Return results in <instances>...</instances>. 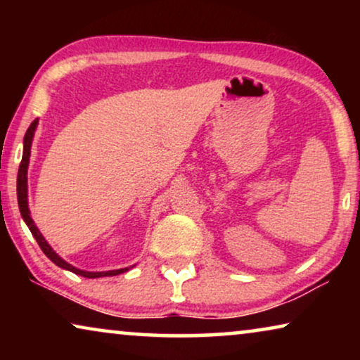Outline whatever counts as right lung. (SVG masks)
Returning <instances> with one entry per match:
<instances>
[{"instance_id":"1","label":"right lung","mask_w":360,"mask_h":360,"mask_svg":"<svg viewBox=\"0 0 360 360\" xmlns=\"http://www.w3.org/2000/svg\"><path fill=\"white\" fill-rule=\"evenodd\" d=\"M39 124V120H34L31 122V126L27 127L26 136H24V149H22V160L21 165H19V172H18V205H19V211H21V216L24 219V223L27 224L29 231H31L34 238H36L39 248L42 249V252L47 255L49 259L52 260L53 264L58 265L60 269L70 270V272L82 275V277L86 278H100V277H112V275H120L124 274L129 270V267L126 269H117V270H108V272H86V270H80L77 267H73L72 264H68L63 260L60 255H58L56 250H53L46 238L41 234V231L37 229L36 223H34L31 218V211H29V205H27V167H29V157H31V146H32V139H34V132H36V127Z\"/></svg>"}]
</instances>
